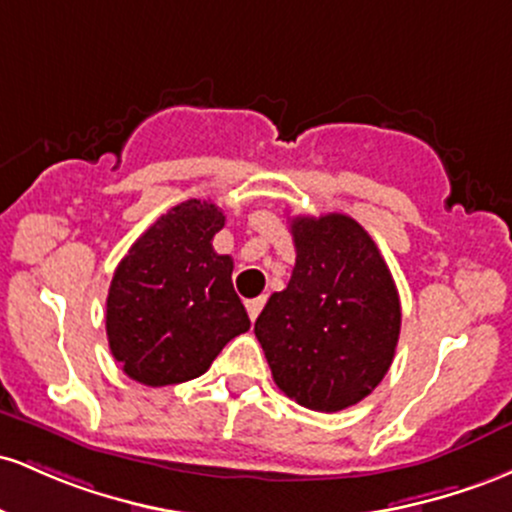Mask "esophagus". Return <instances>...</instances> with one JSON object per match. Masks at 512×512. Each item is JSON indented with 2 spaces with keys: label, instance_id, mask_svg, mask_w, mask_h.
<instances>
[{
  "label": "esophagus",
  "instance_id": "obj_1",
  "mask_svg": "<svg viewBox=\"0 0 512 512\" xmlns=\"http://www.w3.org/2000/svg\"><path fill=\"white\" fill-rule=\"evenodd\" d=\"M263 297H254V300H246L244 304H246V312H249V317H251V321H256V317L258 314H261V309H263Z\"/></svg>",
  "mask_w": 512,
  "mask_h": 512
}]
</instances>
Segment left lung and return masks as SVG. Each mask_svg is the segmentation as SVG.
I'll return each instance as SVG.
<instances>
[{"label": "left lung", "instance_id": "8db88e82", "mask_svg": "<svg viewBox=\"0 0 512 512\" xmlns=\"http://www.w3.org/2000/svg\"><path fill=\"white\" fill-rule=\"evenodd\" d=\"M295 268L254 333L280 392L304 409L363 401L394 360L401 304L387 263L353 217H292Z\"/></svg>", "mask_w": 512, "mask_h": 512}]
</instances>
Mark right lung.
I'll return each instance as SVG.
<instances>
[{
  "mask_svg": "<svg viewBox=\"0 0 512 512\" xmlns=\"http://www.w3.org/2000/svg\"><path fill=\"white\" fill-rule=\"evenodd\" d=\"M225 212L186 200L142 234L113 273L106 333L130 380L166 387L200 377L251 321L232 285V256L212 239Z\"/></svg>",
  "mask_w": 512,
  "mask_h": 512,
  "instance_id": "right-lung-1",
  "label": "right lung"
}]
</instances>
